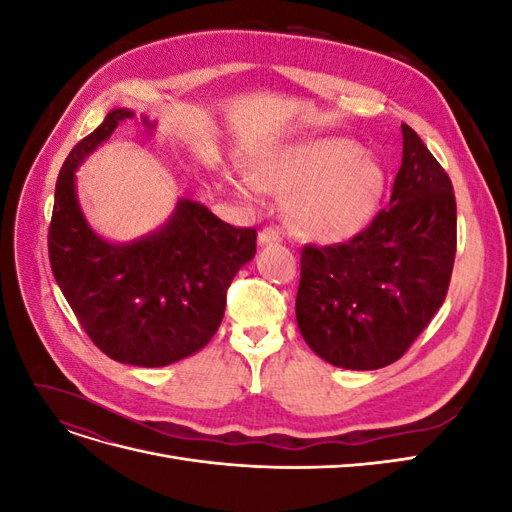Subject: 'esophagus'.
I'll use <instances>...</instances> for the list:
<instances>
[{
  "instance_id": "obj_1",
  "label": "esophagus",
  "mask_w": 512,
  "mask_h": 512,
  "mask_svg": "<svg viewBox=\"0 0 512 512\" xmlns=\"http://www.w3.org/2000/svg\"><path fill=\"white\" fill-rule=\"evenodd\" d=\"M282 235L275 228H262L258 232V245H271V243H280Z\"/></svg>"
}]
</instances>
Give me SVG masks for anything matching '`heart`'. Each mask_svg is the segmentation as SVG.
<instances>
[{"label": "heart", "instance_id": "heart-1", "mask_svg": "<svg viewBox=\"0 0 512 512\" xmlns=\"http://www.w3.org/2000/svg\"><path fill=\"white\" fill-rule=\"evenodd\" d=\"M256 181L239 177L235 188L254 196L258 185L288 194L284 215L297 237L342 243L363 232L382 205V164L350 138H314L277 147L256 164Z\"/></svg>", "mask_w": 512, "mask_h": 512}]
</instances>
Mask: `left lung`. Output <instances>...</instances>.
Segmentation results:
<instances>
[{
  "label": "left lung",
  "instance_id": "8db88e82",
  "mask_svg": "<svg viewBox=\"0 0 512 512\" xmlns=\"http://www.w3.org/2000/svg\"><path fill=\"white\" fill-rule=\"evenodd\" d=\"M389 207L348 243L305 245L297 324L320 359L369 371L395 363L444 303L457 245L451 179L401 123Z\"/></svg>",
  "mask_w": 512,
  "mask_h": 512
}]
</instances>
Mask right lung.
Listing matches in <instances>:
<instances>
[{"mask_svg": "<svg viewBox=\"0 0 512 512\" xmlns=\"http://www.w3.org/2000/svg\"><path fill=\"white\" fill-rule=\"evenodd\" d=\"M128 119H136L130 108H113L61 166L49 258L91 342L113 361L164 367L211 342L232 277L256 254V230L230 226L190 198H177L160 228L132 241L91 228L76 196V170ZM141 123L149 134L158 126L145 115Z\"/></svg>", "mask_w": 512, "mask_h": 512, "instance_id": "obj_1", "label": "right lung"}]
</instances>
